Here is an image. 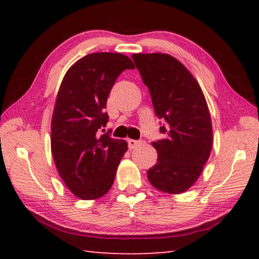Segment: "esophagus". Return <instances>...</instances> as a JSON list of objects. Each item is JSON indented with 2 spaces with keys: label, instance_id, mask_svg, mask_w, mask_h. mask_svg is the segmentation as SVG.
<instances>
[{
  "label": "esophagus",
  "instance_id": "esophagus-1",
  "mask_svg": "<svg viewBox=\"0 0 259 259\" xmlns=\"http://www.w3.org/2000/svg\"><path fill=\"white\" fill-rule=\"evenodd\" d=\"M142 143L140 140H135V139H129L128 140V146L130 150H134V148H136L137 146H139V144Z\"/></svg>",
  "mask_w": 259,
  "mask_h": 259
}]
</instances>
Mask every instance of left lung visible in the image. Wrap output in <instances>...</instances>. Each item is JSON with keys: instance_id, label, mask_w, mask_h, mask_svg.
Wrapping results in <instances>:
<instances>
[{"instance_id": "1", "label": "left lung", "mask_w": 259, "mask_h": 259, "mask_svg": "<svg viewBox=\"0 0 259 259\" xmlns=\"http://www.w3.org/2000/svg\"><path fill=\"white\" fill-rule=\"evenodd\" d=\"M151 94L164 138L153 142L157 162L147 178L156 190L181 194L202 172L212 146L209 108L199 83L181 61L166 54L131 56Z\"/></svg>"}]
</instances>
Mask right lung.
I'll return each instance as SVG.
<instances>
[{"label":"right lung","mask_w":259,"mask_h":259,"mask_svg":"<svg viewBox=\"0 0 259 259\" xmlns=\"http://www.w3.org/2000/svg\"><path fill=\"white\" fill-rule=\"evenodd\" d=\"M129 57L113 52L87 55L69 67L57 95L51 121V153L68 190L95 200L112 187L125 140L105 131L108 95L117 76L134 69Z\"/></svg>","instance_id":"obj_1"}]
</instances>
